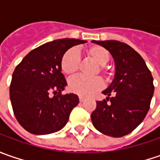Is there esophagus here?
<instances>
[{"instance_id": "obj_1", "label": "esophagus", "mask_w": 160, "mask_h": 160, "mask_svg": "<svg viewBox=\"0 0 160 160\" xmlns=\"http://www.w3.org/2000/svg\"><path fill=\"white\" fill-rule=\"evenodd\" d=\"M79 101H80V102H84V97H83V96H79Z\"/></svg>"}]
</instances>
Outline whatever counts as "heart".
Instances as JSON below:
<instances>
[{
	"mask_svg": "<svg viewBox=\"0 0 160 160\" xmlns=\"http://www.w3.org/2000/svg\"><path fill=\"white\" fill-rule=\"evenodd\" d=\"M86 56L98 64L95 73H102L106 79L109 78V72L107 70L106 66L110 58L108 51L100 45H91L85 49ZM80 65V58L77 52L73 49L67 51L61 58L60 68L63 74L67 77H73L78 70ZM102 82L99 77L84 78L82 77L71 79L68 83V89L72 92L81 96H89L94 92L102 88Z\"/></svg>",
	"mask_w": 160,
	"mask_h": 160,
	"instance_id": "obj_1",
	"label": "heart"
}]
</instances>
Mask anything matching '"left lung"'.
<instances>
[{"label":"left lung","mask_w":160,"mask_h":160,"mask_svg":"<svg viewBox=\"0 0 160 160\" xmlns=\"http://www.w3.org/2000/svg\"><path fill=\"white\" fill-rule=\"evenodd\" d=\"M92 42L108 50L115 62L113 80L102 92L108 97L96 102L92 122L103 134L122 137L132 132L148 113L154 92L153 77L143 58L128 44L115 40Z\"/></svg>","instance_id":"1"}]
</instances>
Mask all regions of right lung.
<instances>
[{
	"instance_id": "right-lung-1",
	"label": "right lung",
	"mask_w": 160,
	"mask_h": 160,
	"mask_svg": "<svg viewBox=\"0 0 160 160\" xmlns=\"http://www.w3.org/2000/svg\"><path fill=\"white\" fill-rule=\"evenodd\" d=\"M85 42L72 38L49 42L31 51L17 66L9 97L16 118L28 132L49 134L61 130L68 123L79 99L74 93L61 94L68 83L60 61L68 50Z\"/></svg>"
}]
</instances>
